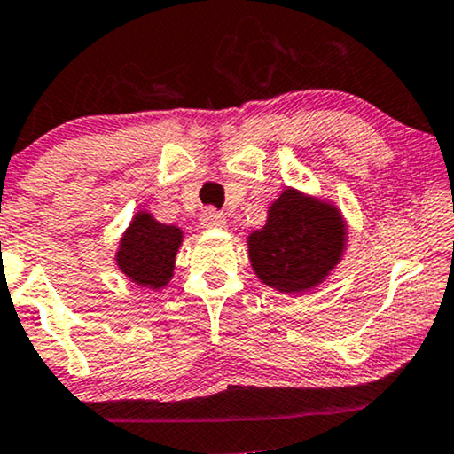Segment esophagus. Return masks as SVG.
I'll return each mask as SVG.
<instances>
[{"instance_id":"34e87169","label":"esophagus","mask_w":454,"mask_h":454,"mask_svg":"<svg viewBox=\"0 0 454 454\" xmlns=\"http://www.w3.org/2000/svg\"><path fill=\"white\" fill-rule=\"evenodd\" d=\"M200 222H201V226H206V228H222V226H226V218H224V214L222 212H218V209L215 207H206L201 212V215H200Z\"/></svg>"}]
</instances>
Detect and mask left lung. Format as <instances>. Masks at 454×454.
<instances>
[{"label": "left lung", "mask_w": 454, "mask_h": 454, "mask_svg": "<svg viewBox=\"0 0 454 454\" xmlns=\"http://www.w3.org/2000/svg\"><path fill=\"white\" fill-rule=\"evenodd\" d=\"M341 215L286 189L270 207L263 230L251 234L253 270L271 288L304 292L321 282L341 257Z\"/></svg>", "instance_id": "obj_1"}]
</instances>
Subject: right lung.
I'll return each instance as SVG.
<instances>
[{"mask_svg": "<svg viewBox=\"0 0 454 454\" xmlns=\"http://www.w3.org/2000/svg\"><path fill=\"white\" fill-rule=\"evenodd\" d=\"M181 239L178 228L158 224L148 214H137L121 240L117 263L133 282L160 288L172 276Z\"/></svg>", "mask_w": 454, "mask_h": 454, "instance_id": "right-lung-1", "label": "right lung"}]
</instances>
